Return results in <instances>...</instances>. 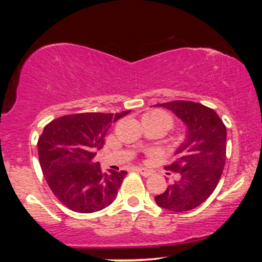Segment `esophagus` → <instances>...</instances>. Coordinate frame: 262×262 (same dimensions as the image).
Masks as SVG:
<instances>
[{
    "label": "esophagus",
    "mask_w": 262,
    "mask_h": 262,
    "mask_svg": "<svg viewBox=\"0 0 262 262\" xmlns=\"http://www.w3.org/2000/svg\"><path fill=\"white\" fill-rule=\"evenodd\" d=\"M137 171H138V172H140L144 177H148L150 175H152V171H150L148 169H143V167H138Z\"/></svg>",
    "instance_id": "34e87169"
}]
</instances>
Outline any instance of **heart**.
<instances>
[{"label":"heart","instance_id":"b5f03b06","mask_svg":"<svg viewBox=\"0 0 262 262\" xmlns=\"http://www.w3.org/2000/svg\"><path fill=\"white\" fill-rule=\"evenodd\" d=\"M148 116H161V117H166V118H169V119H170V117L167 116L166 113H164V112H160V111H156V112L148 113ZM170 121H171V119H170Z\"/></svg>","mask_w":262,"mask_h":262}]
</instances>
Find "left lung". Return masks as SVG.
Listing matches in <instances>:
<instances>
[{"instance_id":"left-lung-1","label":"left lung","mask_w":262,"mask_h":262,"mask_svg":"<svg viewBox=\"0 0 262 262\" xmlns=\"http://www.w3.org/2000/svg\"><path fill=\"white\" fill-rule=\"evenodd\" d=\"M172 111L187 127L176 160L165 169L179 173L164 193L155 196L159 207L186 212L202 204L217 187L225 165L227 128L212 108L191 101L156 104Z\"/></svg>"}]
</instances>
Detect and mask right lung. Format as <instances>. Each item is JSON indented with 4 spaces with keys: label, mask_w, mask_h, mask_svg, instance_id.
Listing matches in <instances>:
<instances>
[{
    "label": "right lung",
    "mask_w": 262,
    "mask_h": 262,
    "mask_svg": "<svg viewBox=\"0 0 262 262\" xmlns=\"http://www.w3.org/2000/svg\"><path fill=\"white\" fill-rule=\"evenodd\" d=\"M122 113H77L54 119L38 140L41 171L55 197L69 209L92 213L116 200L127 171L102 172L93 161L112 123Z\"/></svg>",
    "instance_id": "add662e5"
}]
</instances>
